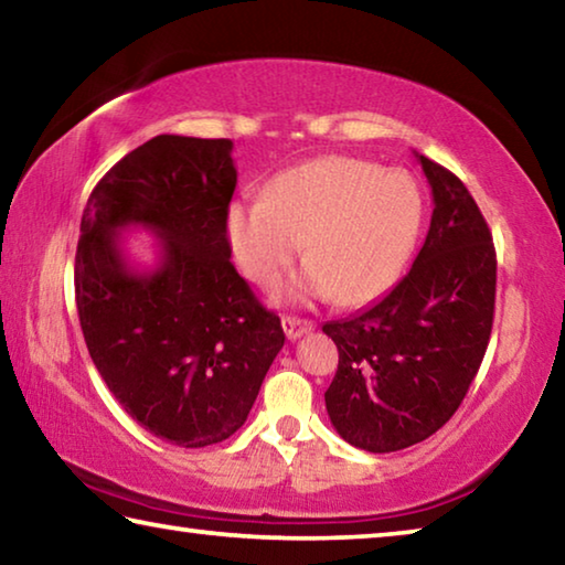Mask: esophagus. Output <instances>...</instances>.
<instances>
[{
	"instance_id": "esophagus-1",
	"label": "esophagus",
	"mask_w": 565,
	"mask_h": 565,
	"mask_svg": "<svg viewBox=\"0 0 565 565\" xmlns=\"http://www.w3.org/2000/svg\"><path fill=\"white\" fill-rule=\"evenodd\" d=\"M281 327H284L286 339L296 341V339H301L303 333H311V331H313V321H309V319H296V317H284V319H281Z\"/></svg>"
}]
</instances>
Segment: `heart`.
<instances>
[{"label": "heart", "instance_id": "1", "mask_svg": "<svg viewBox=\"0 0 565 565\" xmlns=\"http://www.w3.org/2000/svg\"><path fill=\"white\" fill-rule=\"evenodd\" d=\"M424 194L401 169L353 157H319L279 171L264 199L224 212L228 254L248 281L271 289L303 242L309 264L286 286L294 301L361 306L384 296L414 254Z\"/></svg>", "mask_w": 565, "mask_h": 565}]
</instances>
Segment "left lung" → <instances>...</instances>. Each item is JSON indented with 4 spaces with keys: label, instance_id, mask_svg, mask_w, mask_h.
Wrapping results in <instances>:
<instances>
[{
    "label": "left lung",
    "instance_id": "8db88e82",
    "mask_svg": "<svg viewBox=\"0 0 565 565\" xmlns=\"http://www.w3.org/2000/svg\"><path fill=\"white\" fill-rule=\"evenodd\" d=\"M418 157L434 214L411 271L374 306L323 323L339 349L327 411L343 441L401 451L461 406L493 327L495 248L463 181Z\"/></svg>",
    "mask_w": 565,
    "mask_h": 565
}]
</instances>
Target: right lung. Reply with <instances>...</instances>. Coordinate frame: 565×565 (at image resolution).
I'll return each instance as SVG.
<instances>
[{
	"instance_id": "add662e5",
	"label": "right lung",
	"mask_w": 565,
	"mask_h": 565,
	"mask_svg": "<svg viewBox=\"0 0 565 565\" xmlns=\"http://www.w3.org/2000/svg\"><path fill=\"white\" fill-rule=\"evenodd\" d=\"M232 149L228 139H149L94 186L76 244V311L94 366L139 426L181 448L238 431L284 347L279 317L228 262ZM131 225L160 238L154 270L122 254L118 236Z\"/></svg>"
}]
</instances>
